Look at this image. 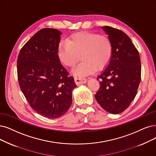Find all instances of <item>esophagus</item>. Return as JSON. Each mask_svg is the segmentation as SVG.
Listing matches in <instances>:
<instances>
[{"instance_id":"34e87169","label":"esophagus","mask_w":156,"mask_h":156,"mask_svg":"<svg viewBox=\"0 0 156 156\" xmlns=\"http://www.w3.org/2000/svg\"><path fill=\"white\" fill-rule=\"evenodd\" d=\"M74 81L76 85H80V84L85 83L87 82V79L84 78H81V77H75Z\"/></svg>"}]
</instances>
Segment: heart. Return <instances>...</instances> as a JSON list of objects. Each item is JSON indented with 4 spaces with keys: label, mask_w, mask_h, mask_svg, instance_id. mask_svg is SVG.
<instances>
[{
    "label": "heart",
    "mask_w": 156,
    "mask_h": 156,
    "mask_svg": "<svg viewBox=\"0 0 156 156\" xmlns=\"http://www.w3.org/2000/svg\"><path fill=\"white\" fill-rule=\"evenodd\" d=\"M112 55V44L104 34L91 32L74 33L67 42L60 43L57 55L62 64L72 67L80 60L82 62L73 69L75 76L83 77L101 70L110 62Z\"/></svg>",
    "instance_id": "heart-1"
}]
</instances>
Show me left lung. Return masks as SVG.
Segmentation results:
<instances>
[{
    "mask_svg": "<svg viewBox=\"0 0 156 156\" xmlns=\"http://www.w3.org/2000/svg\"><path fill=\"white\" fill-rule=\"evenodd\" d=\"M112 44L110 62L98 76L100 87L95 98L100 106L113 114L122 112L136 96L141 82L140 55L123 31L110 26L101 27Z\"/></svg>",
    "mask_w": 156,
    "mask_h": 156,
    "instance_id": "obj_1",
    "label": "left lung"
}]
</instances>
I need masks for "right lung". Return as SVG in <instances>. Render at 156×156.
I'll list each match as a JSON object with an SVG mask.
<instances>
[{"label": "right lung", "mask_w": 156, "mask_h": 156, "mask_svg": "<svg viewBox=\"0 0 156 156\" xmlns=\"http://www.w3.org/2000/svg\"><path fill=\"white\" fill-rule=\"evenodd\" d=\"M61 34L56 29H42L23 46L17 59L19 85L29 104L51 119L67 112L76 87L57 55Z\"/></svg>", "instance_id": "obj_1"}]
</instances>
